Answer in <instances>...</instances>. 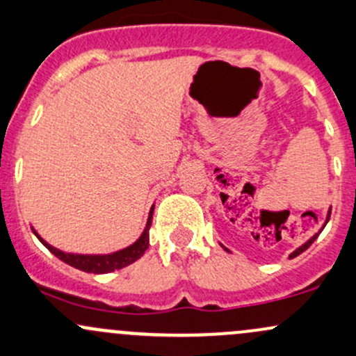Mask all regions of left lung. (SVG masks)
<instances>
[{"label": "left lung", "mask_w": 356, "mask_h": 356, "mask_svg": "<svg viewBox=\"0 0 356 356\" xmlns=\"http://www.w3.org/2000/svg\"><path fill=\"white\" fill-rule=\"evenodd\" d=\"M329 216H331V208H329V209H327V216H326V222H324V225H323V228H324V227H326V223L329 222ZM323 228H321V230H319V232H317V234H314V235H312V237H310V238H309V241H307V242H305V244H302L300 247H298V249H295V250H293V252H291V254H290V259H291V257H297V256H300V254H302V252H304V250H307V249H309V247H310V245H312V242H314V241H316V238H317V235H319V234H321V232H323ZM220 245H222V247H223V249H225V250H227V252H230V250H228L225 245H223V244H220Z\"/></svg>", "instance_id": "obj_1"}]
</instances>
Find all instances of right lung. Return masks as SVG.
I'll return each instance as SVG.
<instances>
[{"mask_svg": "<svg viewBox=\"0 0 356 356\" xmlns=\"http://www.w3.org/2000/svg\"><path fill=\"white\" fill-rule=\"evenodd\" d=\"M153 204L152 209H149V215H148V222L147 227H145L143 234L140 235L134 244H131L129 247L121 250H115V252L111 254H73V252H65L61 249H56L54 245L47 244L42 237L35 232V228H32L35 237L42 242L47 249L54 254L56 257L63 261V263L70 264V266L80 269V271L85 273H93V275H104V273H111L115 271V269H122L129 264H133L134 261L140 259L141 256L145 254V250L148 249L149 245V227H152V218H153Z\"/></svg>", "mask_w": 356, "mask_h": 356, "instance_id": "1", "label": "right lung"}]
</instances>
